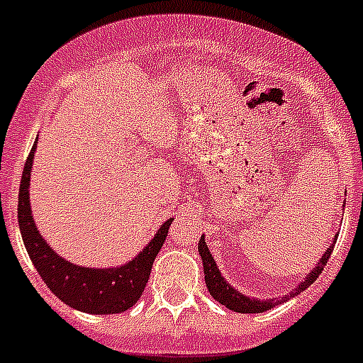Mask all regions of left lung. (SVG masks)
Listing matches in <instances>:
<instances>
[{
  "instance_id": "left-lung-1",
  "label": "left lung",
  "mask_w": 363,
  "mask_h": 363,
  "mask_svg": "<svg viewBox=\"0 0 363 363\" xmlns=\"http://www.w3.org/2000/svg\"><path fill=\"white\" fill-rule=\"evenodd\" d=\"M334 242H336V238H334ZM197 249H199L201 262H203V269H205V282H206V288H208L210 295H212V297H214L218 303H221L223 306H227L228 310H234V312L262 313V312H266V310L275 308L279 303H286V301H290L291 297L299 295L301 291L306 290L310 284H313V282H315V279L321 275L323 267L327 266L328 258H330V252L334 251V245H330V247L325 251V255L319 258V262L315 264V267L310 271L308 277H306V279H304L299 286H297V290L290 291V294L286 295V297H279L277 301L251 299V297H247V295H242L240 291L234 290L233 286L228 284L227 280L221 277V273H219L214 258H212V255H210V251H208V245H206V242H205V236H201Z\"/></svg>"
}]
</instances>
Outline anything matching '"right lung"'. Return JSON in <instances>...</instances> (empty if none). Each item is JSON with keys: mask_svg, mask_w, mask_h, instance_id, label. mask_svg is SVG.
I'll return each mask as SVG.
<instances>
[{"mask_svg": "<svg viewBox=\"0 0 363 363\" xmlns=\"http://www.w3.org/2000/svg\"><path fill=\"white\" fill-rule=\"evenodd\" d=\"M36 144L33 145L26 166H23V173H21L20 196H18V223H20V233L27 255L35 264L38 275L62 303L75 310L99 313V315L101 313H121L129 310L145 290L153 262L158 251L162 249V243L166 242L173 218L167 219L166 223L158 228L155 238L145 245L138 257L123 266L94 269V267L69 264L45 243L31 216L29 179H31Z\"/></svg>", "mask_w": 363, "mask_h": 363, "instance_id": "1", "label": "right lung"}]
</instances>
